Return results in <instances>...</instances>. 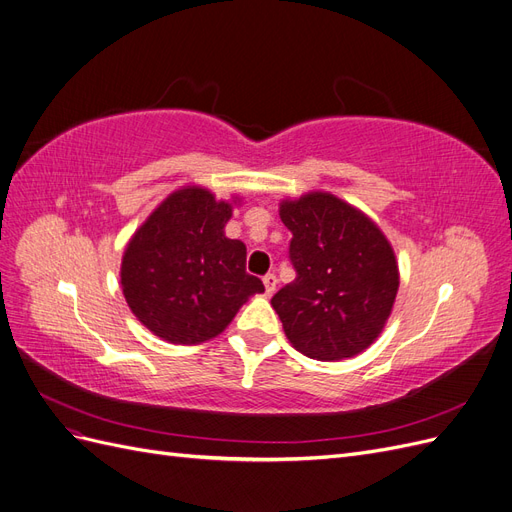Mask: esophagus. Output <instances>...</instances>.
Returning a JSON list of instances; mask_svg holds the SVG:
<instances>
[{
    "label": "esophagus",
    "instance_id": "obj_1",
    "mask_svg": "<svg viewBox=\"0 0 512 512\" xmlns=\"http://www.w3.org/2000/svg\"><path fill=\"white\" fill-rule=\"evenodd\" d=\"M262 282H265V290H267V294H273V292H275V286H277V277H275V273H267L265 277H262Z\"/></svg>",
    "mask_w": 512,
    "mask_h": 512
}]
</instances>
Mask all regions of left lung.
Returning a JSON list of instances; mask_svg holds the SVG:
<instances>
[{"mask_svg":"<svg viewBox=\"0 0 512 512\" xmlns=\"http://www.w3.org/2000/svg\"><path fill=\"white\" fill-rule=\"evenodd\" d=\"M297 277L271 299L292 348L342 361L382 333L399 288L391 243L363 211L329 192L282 200Z\"/></svg>","mask_w":512,"mask_h":512,"instance_id":"1","label":"left lung"}]
</instances>
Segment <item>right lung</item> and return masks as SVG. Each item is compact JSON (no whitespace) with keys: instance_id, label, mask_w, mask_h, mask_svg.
Instances as JSON below:
<instances>
[{"instance_id":"1","label":"right lung","mask_w":512,"mask_h":512,"mask_svg":"<svg viewBox=\"0 0 512 512\" xmlns=\"http://www.w3.org/2000/svg\"><path fill=\"white\" fill-rule=\"evenodd\" d=\"M232 205L198 185L170 194L134 232L121 260L132 314L170 344L220 335L239 307L265 292L245 271V245L228 239Z\"/></svg>"}]
</instances>
